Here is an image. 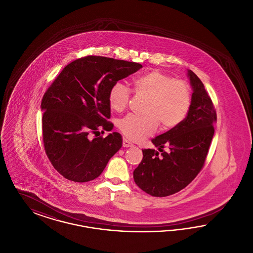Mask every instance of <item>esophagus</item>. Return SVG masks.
Listing matches in <instances>:
<instances>
[{
  "label": "esophagus",
  "mask_w": 253,
  "mask_h": 253,
  "mask_svg": "<svg viewBox=\"0 0 253 253\" xmlns=\"http://www.w3.org/2000/svg\"><path fill=\"white\" fill-rule=\"evenodd\" d=\"M122 145H123L124 148H128V147H132V143L129 140H127L126 138H123V143H122Z\"/></svg>",
  "instance_id": "1"
}]
</instances>
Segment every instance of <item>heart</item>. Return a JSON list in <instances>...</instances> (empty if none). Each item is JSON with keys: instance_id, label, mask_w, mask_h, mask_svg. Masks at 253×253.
Instances as JSON below:
<instances>
[{"instance_id": "obj_1", "label": "heart", "mask_w": 253, "mask_h": 253, "mask_svg": "<svg viewBox=\"0 0 253 253\" xmlns=\"http://www.w3.org/2000/svg\"><path fill=\"white\" fill-rule=\"evenodd\" d=\"M132 84L136 94L148 96L150 100L145 110L147 117L129 115L119 122L120 130L127 138L141 140L155 132L158 123L163 130H169L187 117L192 104V91L186 82L153 70L135 78ZM130 97V89L117 83L109 91V105L116 112H122L128 106Z\"/></svg>"}]
</instances>
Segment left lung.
<instances>
[{
	"mask_svg": "<svg viewBox=\"0 0 253 253\" xmlns=\"http://www.w3.org/2000/svg\"><path fill=\"white\" fill-rule=\"evenodd\" d=\"M191 108L185 120L152 139L155 149L142 150L143 158L133 170L135 184L146 193L165 197L178 193L196 177L204 166L214 134L216 112L203 83L192 71ZM167 146L169 151L163 149Z\"/></svg>",
	"mask_w": 253,
	"mask_h": 253,
	"instance_id": "8db88e82",
	"label": "left lung"
}]
</instances>
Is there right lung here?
Instances as JSON below:
<instances>
[{
	"instance_id": "add662e5",
	"label": "right lung",
	"mask_w": 253,
	"mask_h": 253,
	"mask_svg": "<svg viewBox=\"0 0 253 253\" xmlns=\"http://www.w3.org/2000/svg\"><path fill=\"white\" fill-rule=\"evenodd\" d=\"M140 63L87 56L66 65L43 95L42 138L53 167L68 180L98 177L122 146L121 133L91 139L111 131L108 93L119 81L136 72Z\"/></svg>"
}]
</instances>
